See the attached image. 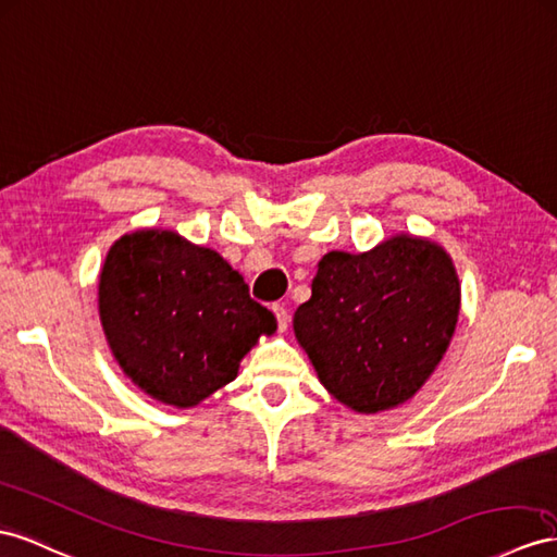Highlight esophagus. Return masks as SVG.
Here are the masks:
<instances>
[{"instance_id":"obj_1","label":"esophagus","mask_w":557,"mask_h":557,"mask_svg":"<svg viewBox=\"0 0 557 557\" xmlns=\"http://www.w3.org/2000/svg\"><path fill=\"white\" fill-rule=\"evenodd\" d=\"M273 312H275V318H277L280 332L287 330V326H289V312H287V308L280 306V304H275V306H273Z\"/></svg>"}]
</instances>
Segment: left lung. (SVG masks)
<instances>
[{
  "label": "left lung",
  "mask_w": 557,
  "mask_h": 557,
  "mask_svg": "<svg viewBox=\"0 0 557 557\" xmlns=\"http://www.w3.org/2000/svg\"><path fill=\"white\" fill-rule=\"evenodd\" d=\"M294 312L298 346L322 386L358 414L409 403L451 344L461 282L428 237L397 233L362 253L330 251Z\"/></svg>",
  "instance_id": "8db88e82"
}]
</instances>
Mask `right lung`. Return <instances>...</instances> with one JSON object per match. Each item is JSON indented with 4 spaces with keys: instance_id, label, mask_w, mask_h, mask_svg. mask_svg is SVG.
I'll use <instances>...</instances> for the list:
<instances>
[{
    "instance_id": "add662e5",
    "label": "right lung",
    "mask_w": 557,
    "mask_h": 557,
    "mask_svg": "<svg viewBox=\"0 0 557 557\" xmlns=\"http://www.w3.org/2000/svg\"><path fill=\"white\" fill-rule=\"evenodd\" d=\"M98 315L126 379L152 400L190 409L231 383L273 312L249 296L219 251L176 231L143 227L110 247Z\"/></svg>"
}]
</instances>
